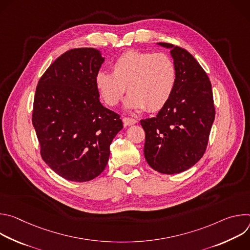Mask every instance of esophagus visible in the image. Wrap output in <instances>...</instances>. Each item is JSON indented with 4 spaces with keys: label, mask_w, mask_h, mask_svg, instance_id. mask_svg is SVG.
I'll return each instance as SVG.
<instances>
[{
    "label": "esophagus",
    "mask_w": 250,
    "mask_h": 250,
    "mask_svg": "<svg viewBox=\"0 0 250 250\" xmlns=\"http://www.w3.org/2000/svg\"><path fill=\"white\" fill-rule=\"evenodd\" d=\"M123 121H124V124H125V125H134V124H136V123H137V121H136L135 119L127 118V117L124 118V119H123Z\"/></svg>",
    "instance_id": "esophagus-1"
}]
</instances>
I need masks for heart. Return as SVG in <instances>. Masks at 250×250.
I'll return each instance as SVG.
<instances>
[{
    "label": "heart",
    "instance_id": "obj_1",
    "mask_svg": "<svg viewBox=\"0 0 250 250\" xmlns=\"http://www.w3.org/2000/svg\"><path fill=\"white\" fill-rule=\"evenodd\" d=\"M176 83V65L168 54L138 50L122 53L112 64V73L100 70L95 77L96 89L106 105H117L127 87V108L147 112L163 108Z\"/></svg>",
    "mask_w": 250,
    "mask_h": 250
}]
</instances>
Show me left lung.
<instances>
[{
	"label": "left lung",
	"mask_w": 250,
	"mask_h": 250,
	"mask_svg": "<svg viewBox=\"0 0 250 250\" xmlns=\"http://www.w3.org/2000/svg\"><path fill=\"white\" fill-rule=\"evenodd\" d=\"M177 69L169 102L156 117L141 120L146 131L145 157L151 168L176 174L194 166L204 155L216 110L210 81L186 49L166 42Z\"/></svg>",
	"instance_id": "obj_1"
}]
</instances>
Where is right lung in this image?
<instances>
[{
    "label": "right lung",
    "mask_w": 250,
    "mask_h": 250,
    "mask_svg": "<svg viewBox=\"0 0 250 250\" xmlns=\"http://www.w3.org/2000/svg\"><path fill=\"white\" fill-rule=\"evenodd\" d=\"M104 58L95 48L59 56L41 77L32 125L44 162L69 181L87 182L105 168L110 146L123 128L121 116L99 100L95 77Z\"/></svg>",
    "instance_id": "add662e5"
}]
</instances>
